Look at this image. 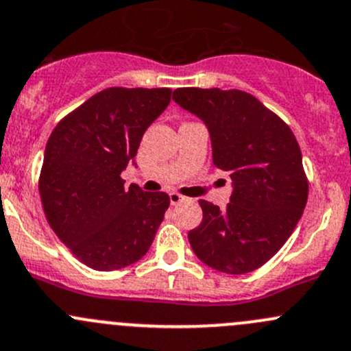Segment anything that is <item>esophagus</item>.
I'll list each match as a JSON object with an SVG mask.
<instances>
[{
    "mask_svg": "<svg viewBox=\"0 0 351 351\" xmlns=\"http://www.w3.org/2000/svg\"><path fill=\"white\" fill-rule=\"evenodd\" d=\"M169 197H171V204H174V206L179 204L180 201L186 199V197H184L182 194H179V193H171V194H169Z\"/></svg>",
    "mask_w": 351,
    "mask_h": 351,
    "instance_id": "1",
    "label": "esophagus"
}]
</instances>
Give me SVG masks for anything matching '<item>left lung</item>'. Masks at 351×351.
<instances>
[{
  "label": "left lung",
  "mask_w": 351,
  "mask_h": 351,
  "mask_svg": "<svg viewBox=\"0 0 351 351\" xmlns=\"http://www.w3.org/2000/svg\"><path fill=\"white\" fill-rule=\"evenodd\" d=\"M172 99L211 133L213 162L233 180L225 209L201 199L202 221L187 238L201 262L247 274L282 248L308 202L309 180L294 133L240 89L179 88Z\"/></svg>",
  "instance_id": "obj_1"
}]
</instances>
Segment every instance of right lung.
<instances>
[{"label": "right lung", "mask_w": 351, "mask_h": 351, "mask_svg": "<svg viewBox=\"0 0 351 351\" xmlns=\"http://www.w3.org/2000/svg\"><path fill=\"white\" fill-rule=\"evenodd\" d=\"M169 88H108L57 123L38 193L59 240L95 270H118L149 252L171 199L121 179L145 130L171 103Z\"/></svg>", "instance_id": "1"}]
</instances>
